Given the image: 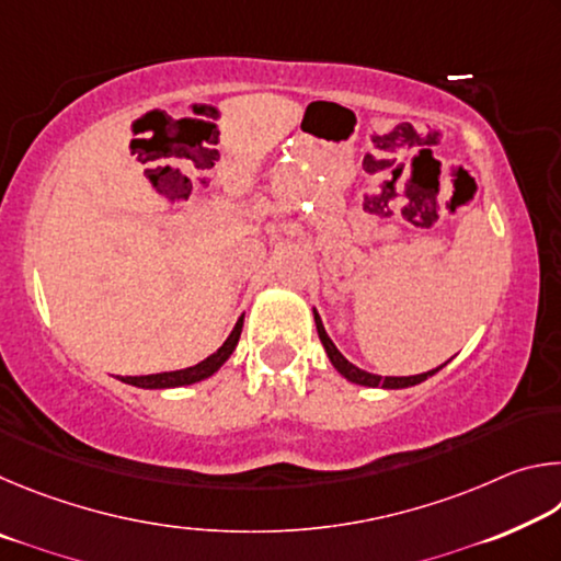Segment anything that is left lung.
<instances>
[{
  "instance_id": "left-lung-1",
  "label": "left lung",
  "mask_w": 561,
  "mask_h": 561,
  "mask_svg": "<svg viewBox=\"0 0 561 561\" xmlns=\"http://www.w3.org/2000/svg\"><path fill=\"white\" fill-rule=\"evenodd\" d=\"M314 321H317L319 339H321V344H324V348H327L331 364H334L336 371L344 376V378H348L351 383L371 386V388H408V386H415V383L425 381V378L433 376V374H438L440 368L445 366L443 364L438 368H433V371H425V374H417V376H386V378L383 376H376V374H368V371H360L358 366H354V364H351V360H346L344 356H341V351L334 346V341L329 339L327 329H324V324H321V319H319L317 311H314Z\"/></svg>"
}]
</instances>
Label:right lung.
<instances>
[{"label":"right lung","mask_w":561,"mask_h":561,"mask_svg":"<svg viewBox=\"0 0 561 561\" xmlns=\"http://www.w3.org/2000/svg\"><path fill=\"white\" fill-rule=\"evenodd\" d=\"M242 321H244V317H240V321H237L232 334L227 336L225 344L217 348L213 356L201 360L197 366L183 368V371H168V374H153V376H123L121 381L138 386V388H175V386H190V383L203 381V378L213 376L217 368H220L225 360L230 358V354L234 351L237 341H240V334H242Z\"/></svg>","instance_id":"right-lung-1"}]
</instances>
